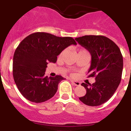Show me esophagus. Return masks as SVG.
Masks as SVG:
<instances>
[{"instance_id":"34e87169","label":"esophagus","mask_w":131,"mask_h":131,"mask_svg":"<svg viewBox=\"0 0 131 131\" xmlns=\"http://www.w3.org/2000/svg\"><path fill=\"white\" fill-rule=\"evenodd\" d=\"M72 83H73V85H76V86H79L80 85V82H78V81H75V80H71Z\"/></svg>"}]
</instances>
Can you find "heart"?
Returning <instances> with one entry per match:
<instances>
[{
  "instance_id": "obj_1",
  "label": "heart",
  "mask_w": 131,
  "mask_h": 131,
  "mask_svg": "<svg viewBox=\"0 0 131 131\" xmlns=\"http://www.w3.org/2000/svg\"><path fill=\"white\" fill-rule=\"evenodd\" d=\"M81 51H85V50H81Z\"/></svg>"
}]
</instances>
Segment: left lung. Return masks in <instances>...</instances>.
Returning a JSON list of instances; mask_svg holds the SVG:
<instances>
[{
    "mask_svg": "<svg viewBox=\"0 0 131 131\" xmlns=\"http://www.w3.org/2000/svg\"><path fill=\"white\" fill-rule=\"evenodd\" d=\"M75 40L91 54L88 77H95L93 84H81L86 89V94L79 99L87 105L98 106L113 96L120 83L122 54L118 46L104 36L85 35Z\"/></svg>",
    "mask_w": 131,
    "mask_h": 131,
    "instance_id": "8db88e82",
    "label": "left lung"
}]
</instances>
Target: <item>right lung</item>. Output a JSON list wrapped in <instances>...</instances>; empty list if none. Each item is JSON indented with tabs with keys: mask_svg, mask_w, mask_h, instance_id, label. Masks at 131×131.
<instances>
[{
	"mask_svg": "<svg viewBox=\"0 0 131 131\" xmlns=\"http://www.w3.org/2000/svg\"><path fill=\"white\" fill-rule=\"evenodd\" d=\"M71 44L77 45L71 37H59L44 32L32 33L19 43L13 56V75L24 97L41 103L55 94L58 83L64 78L60 75L45 77L47 64L55 63L57 56Z\"/></svg>",
	"mask_w": 131,
	"mask_h": 131,
	"instance_id": "obj_1",
	"label": "right lung"
}]
</instances>
